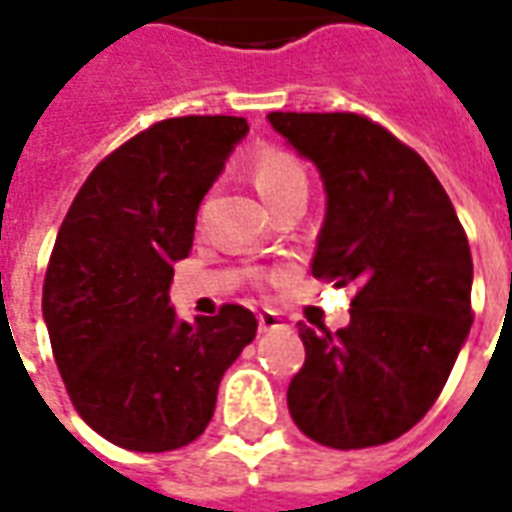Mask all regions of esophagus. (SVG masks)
<instances>
[{
    "mask_svg": "<svg viewBox=\"0 0 512 512\" xmlns=\"http://www.w3.org/2000/svg\"><path fill=\"white\" fill-rule=\"evenodd\" d=\"M282 326H285V318H282L279 312L266 310L257 315V329H260V332H274V329H282Z\"/></svg>",
    "mask_w": 512,
    "mask_h": 512,
    "instance_id": "1",
    "label": "esophagus"
}]
</instances>
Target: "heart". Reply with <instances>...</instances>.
<instances>
[{
  "instance_id": "1",
  "label": "heart",
  "mask_w": 512,
  "mask_h": 512,
  "mask_svg": "<svg viewBox=\"0 0 512 512\" xmlns=\"http://www.w3.org/2000/svg\"><path fill=\"white\" fill-rule=\"evenodd\" d=\"M249 175L260 197L274 208L290 189L304 186V172L288 150L277 145H260L249 158Z\"/></svg>"
}]
</instances>
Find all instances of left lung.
Listing matches in <instances>:
<instances>
[{
	"label": "left lung",
	"instance_id": "obj_1",
	"mask_svg": "<svg viewBox=\"0 0 512 512\" xmlns=\"http://www.w3.org/2000/svg\"><path fill=\"white\" fill-rule=\"evenodd\" d=\"M268 120L326 186L312 277L356 288L345 329L299 323L307 359L288 386L290 417L323 447L386 444L428 414L469 337V241L433 169L370 117Z\"/></svg>",
	"mask_w": 512,
	"mask_h": 512
}]
</instances>
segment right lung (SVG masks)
Here are the masks:
<instances>
[{"label":"right lung","mask_w":512,"mask_h":512,"mask_svg":"<svg viewBox=\"0 0 512 512\" xmlns=\"http://www.w3.org/2000/svg\"><path fill=\"white\" fill-rule=\"evenodd\" d=\"M244 117H169L90 172L60 224L43 279L54 362L79 417L123 450L169 452L202 436L224 370L255 340L241 304L178 321L172 263Z\"/></svg>","instance_id":"obj_1"}]
</instances>
